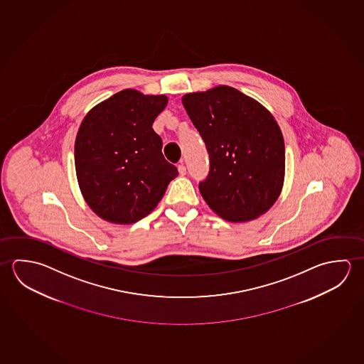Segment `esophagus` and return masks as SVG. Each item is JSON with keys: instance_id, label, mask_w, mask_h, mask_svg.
Instances as JSON below:
<instances>
[{"instance_id": "1", "label": "esophagus", "mask_w": 364, "mask_h": 364, "mask_svg": "<svg viewBox=\"0 0 364 364\" xmlns=\"http://www.w3.org/2000/svg\"><path fill=\"white\" fill-rule=\"evenodd\" d=\"M186 172H187V171H186V166H183V164H179V166H178L179 174H181V176H185Z\"/></svg>"}]
</instances>
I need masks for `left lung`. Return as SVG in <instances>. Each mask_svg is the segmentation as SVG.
I'll use <instances>...</instances> for the list:
<instances>
[{
  "instance_id": "obj_1",
  "label": "left lung",
  "mask_w": 364,
  "mask_h": 364,
  "mask_svg": "<svg viewBox=\"0 0 364 364\" xmlns=\"http://www.w3.org/2000/svg\"><path fill=\"white\" fill-rule=\"evenodd\" d=\"M182 105L209 153L198 190L210 209L232 223L265 214L285 176L283 134L270 111L228 85L185 94Z\"/></svg>"
}]
</instances>
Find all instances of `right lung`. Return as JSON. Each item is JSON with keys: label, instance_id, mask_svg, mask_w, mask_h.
<instances>
[{"label": "right lung", "instance_id": "1", "mask_svg": "<svg viewBox=\"0 0 364 364\" xmlns=\"http://www.w3.org/2000/svg\"><path fill=\"white\" fill-rule=\"evenodd\" d=\"M166 95L124 89L92 107L75 140V169L81 195L105 222L132 224L156 208L178 176L163 156L155 118Z\"/></svg>", "mask_w": 364, "mask_h": 364}]
</instances>
